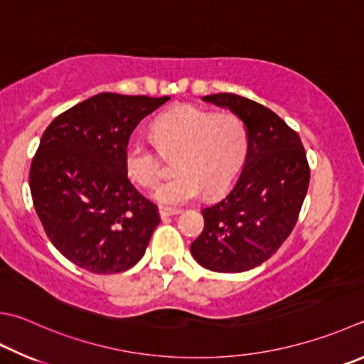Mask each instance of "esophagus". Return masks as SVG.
Returning <instances> with one entry per match:
<instances>
[{
    "label": "esophagus",
    "instance_id": "esophagus-1",
    "mask_svg": "<svg viewBox=\"0 0 364 364\" xmlns=\"http://www.w3.org/2000/svg\"><path fill=\"white\" fill-rule=\"evenodd\" d=\"M160 210V215L161 218H166V217H173V215H177L181 214V209H173V208H164V205H161V208L159 209Z\"/></svg>",
    "mask_w": 364,
    "mask_h": 364
}]
</instances>
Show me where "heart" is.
Returning a JSON list of instances; mask_svg holds the SVG:
<instances>
[{"label": "heart", "mask_w": 364, "mask_h": 364, "mask_svg": "<svg viewBox=\"0 0 364 364\" xmlns=\"http://www.w3.org/2000/svg\"><path fill=\"white\" fill-rule=\"evenodd\" d=\"M155 144L164 154H177L179 174L164 182L155 198L179 205L200 196H215L228 190L245 163L249 136L236 114H215L196 106H181L163 114L152 128ZM159 149L142 139L125 147L123 164L129 179L141 187H155L161 179Z\"/></svg>", "instance_id": "b5f03b06"}]
</instances>
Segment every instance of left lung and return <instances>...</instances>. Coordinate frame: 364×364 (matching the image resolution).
I'll use <instances>...</instances> for the list:
<instances>
[{
  "label": "left lung",
  "instance_id": "obj_1",
  "mask_svg": "<svg viewBox=\"0 0 364 364\" xmlns=\"http://www.w3.org/2000/svg\"><path fill=\"white\" fill-rule=\"evenodd\" d=\"M203 101L244 122L249 149L228 193L201 209L204 230L190 252L209 271L244 272L271 258L290 236L309 187V164L298 133L271 109L232 93Z\"/></svg>",
  "mask_w": 364,
  "mask_h": 364
}]
</instances>
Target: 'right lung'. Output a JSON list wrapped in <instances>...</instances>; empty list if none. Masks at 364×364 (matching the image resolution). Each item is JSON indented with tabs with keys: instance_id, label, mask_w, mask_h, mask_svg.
<instances>
[{
	"instance_id": "obj_1",
	"label": "right lung",
	"mask_w": 364,
	"mask_h": 364,
	"mask_svg": "<svg viewBox=\"0 0 364 364\" xmlns=\"http://www.w3.org/2000/svg\"><path fill=\"white\" fill-rule=\"evenodd\" d=\"M169 100L100 93L58 115L30 169L34 209L50 242L82 269L134 266L160 223L128 181L123 155L138 123Z\"/></svg>"
}]
</instances>
